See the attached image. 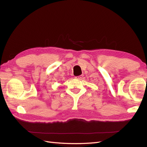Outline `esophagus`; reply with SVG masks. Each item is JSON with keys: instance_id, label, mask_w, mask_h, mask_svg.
<instances>
[{"instance_id": "esophagus-1", "label": "esophagus", "mask_w": 147, "mask_h": 147, "mask_svg": "<svg viewBox=\"0 0 147 147\" xmlns=\"http://www.w3.org/2000/svg\"><path fill=\"white\" fill-rule=\"evenodd\" d=\"M75 78H76V79H78V80H82V78H83V75H80V76L75 77Z\"/></svg>"}]
</instances>
